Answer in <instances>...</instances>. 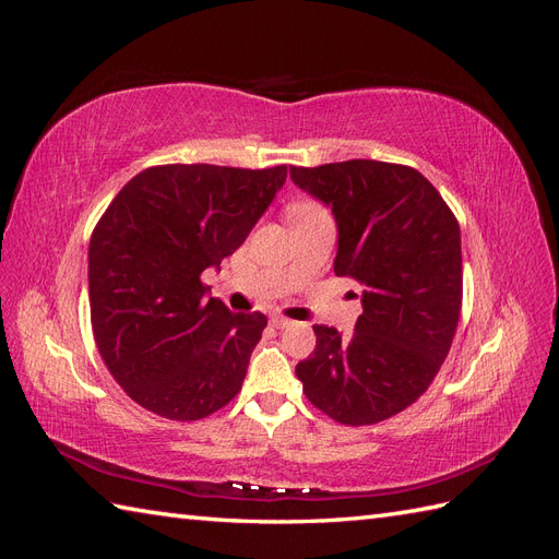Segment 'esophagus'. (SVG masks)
<instances>
[{
    "label": "esophagus",
    "mask_w": 559,
    "mask_h": 559,
    "mask_svg": "<svg viewBox=\"0 0 559 559\" xmlns=\"http://www.w3.org/2000/svg\"><path fill=\"white\" fill-rule=\"evenodd\" d=\"M270 321H273L275 329H289V326H294V321L289 317H282V314H275Z\"/></svg>",
    "instance_id": "esophagus-1"
}]
</instances>
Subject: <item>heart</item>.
Segmentation results:
<instances>
[{
  "instance_id": "obj_1",
  "label": "heart",
  "mask_w": 559,
  "mask_h": 559,
  "mask_svg": "<svg viewBox=\"0 0 559 559\" xmlns=\"http://www.w3.org/2000/svg\"><path fill=\"white\" fill-rule=\"evenodd\" d=\"M319 205H314V202H296V205L289 207V214H298V212H310V210H317Z\"/></svg>"
}]
</instances>
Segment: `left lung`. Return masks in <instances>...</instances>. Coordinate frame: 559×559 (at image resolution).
Segmentation results:
<instances>
[{
  "instance_id": "left-lung-1",
  "label": "left lung",
  "mask_w": 559,
  "mask_h": 559,
  "mask_svg": "<svg viewBox=\"0 0 559 559\" xmlns=\"http://www.w3.org/2000/svg\"><path fill=\"white\" fill-rule=\"evenodd\" d=\"M289 173L333 210L335 275L364 286L354 333L343 341L317 324V347L296 376L331 419L378 425L425 394L448 357L464 292L460 224L408 165L354 158Z\"/></svg>"
}]
</instances>
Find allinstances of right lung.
I'll use <instances>...</instances> for the list:
<instances>
[{
	"instance_id": "1",
	"label": "right lung",
	"mask_w": 559,
	"mask_h": 559,
	"mask_svg": "<svg viewBox=\"0 0 559 559\" xmlns=\"http://www.w3.org/2000/svg\"><path fill=\"white\" fill-rule=\"evenodd\" d=\"M284 179L286 165H154L99 216L88 249L93 335L142 408L195 421L238 396L267 319L207 298L200 275L245 242Z\"/></svg>"
}]
</instances>
